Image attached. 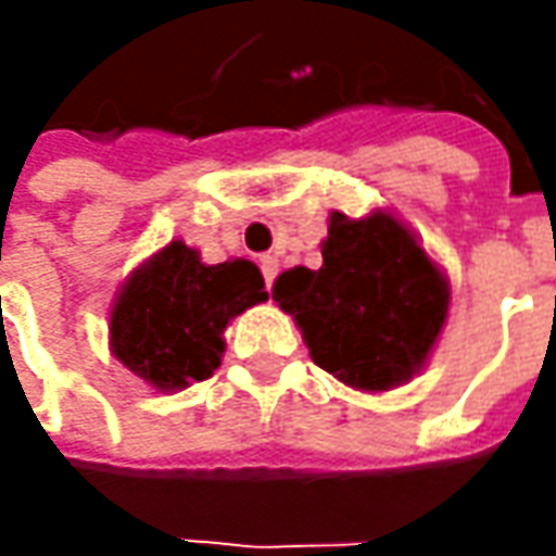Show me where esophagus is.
I'll return each instance as SVG.
<instances>
[{"label": "esophagus", "instance_id": "1", "mask_svg": "<svg viewBox=\"0 0 556 556\" xmlns=\"http://www.w3.org/2000/svg\"><path fill=\"white\" fill-rule=\"evenodd\" d=\"M260 268H263L266 288H271V281H275V275H278V260H275V256H263V260H260Z\"/></svg>", "mask_w": 556, "mask_h": 556}]
</instances>
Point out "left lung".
<instances>
[{"label":"left lung","instance_id":"left-lung-1","mask_svg":"<svg viewBox=\"0 0 556 556\" xmlns=\"http://www.w3.org/2000/svg\"><path fill=\"white\" fill-rule=\"evenodd\" d=\"M321 268L278 275L271 300L293 315L312 362L355 390L383 393L424 368L448 315V281L390 213H333Z\"/></svg>","mask_w":556,"mask_h":556}]
</instances>
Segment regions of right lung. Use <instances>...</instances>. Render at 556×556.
I'll use <instances>...</instances> for the list:
<instances>
[{"label":"right lung","instance_id":"right-lung-1","mask_svg":"<svg viewBox=\"0 0 556 556\" xmlns=\"http://www.w3.org/2000/svg\"><path fill=\"white\" fill-rule=\"evenodd\" d=\"M263 300L266 281L250 260L203 266L198 250L173 241L119 290L111 346L151 387L182 390L219 368L228 321Z\"/></svg>","mask_w":556,"mask_h":556}]
</instances>
